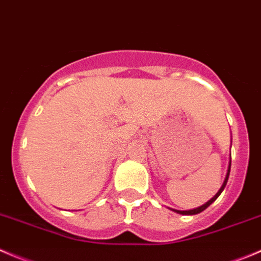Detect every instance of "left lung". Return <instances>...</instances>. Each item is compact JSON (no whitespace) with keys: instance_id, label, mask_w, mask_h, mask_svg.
Masks as SVG:
<instances>
[{"instance_id":"left-lung-1","label":"left lung","mask_w":261,"mask_h":261,"mask_svg":"<svg viewBox=\"0 0 261 261\" xmlns=\"http://www.w3.org/2000/svg\"><path fill=\"white\" fill-rule=\"evenodd\" d=\"M231 144H232V143H231ZM229 172H231V161H229V163H228V169H227L226 177H224V181H223V184H222L221 189L218 190V192H217V194L214 195V196H213V198L211 199V200H208V201H206L205 204H203V205H201V206H198V208H195V209H190V211H177V209H171V208H169V209H171V211H173V212H176V213L182 214V216H194V214H199V213H201V212L205 211V209L208 208V206L211 205L212 203H214V201L217 200V198H218L219 195L222 194V191H223L224 187H226L227 181H228Z\"/></svg>"}]
</instances>
